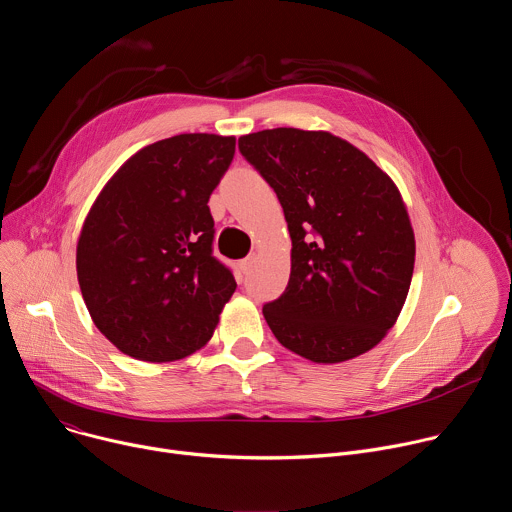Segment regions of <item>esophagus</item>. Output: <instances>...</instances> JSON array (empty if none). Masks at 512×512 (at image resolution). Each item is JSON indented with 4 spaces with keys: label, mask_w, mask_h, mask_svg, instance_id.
Segmentation results:
<instances>
[{
    "label": "esophagus",
    "mask_w": 512,
    "mask_h": 512,
    "mask_svg": "<svg viewBox=\"0 0 512 512\" xmlns=\"http://www.w3.org/2000/svg\"><path fill=\"white\" fill-rule=\"evenodd\" d=\"M253 263H255V255H249V257H245L239 265H241V271L243 273H247L251 267H253Z\"/></svg>",
    "instance_id": "esophagus-1"
}]
</instances>
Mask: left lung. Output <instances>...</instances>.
<instances>
[{"instance_id":"8db88e82","label":"left lung","mask_w":512,"mask_h":512,"mask_svg":"<svg viewBox=\"0 0 512 512\" xmlns=\"http://www.w3.org/2000/svg\"><path fill=\"white\" fill-rule=\"evenodd\" d=\"M239 152L277 194L291 237L287 287L263 306L271 332L314 362L371 350L395 324L415 263L397 186L326 131L265 129L239 137Z\"/></svg>"}]
</instances>
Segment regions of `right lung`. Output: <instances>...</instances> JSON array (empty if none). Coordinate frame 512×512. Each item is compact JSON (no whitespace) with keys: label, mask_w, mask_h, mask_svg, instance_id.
<instances>
[{"label":"right lung","mask_w":512,"mask_h":512,"mask_svg":"<svg viewBox=\"0 0 512 512\" xmlns=\"http://www.w3.org/2000/svg\"><path fill=\"white\" fill-rule=\"evenodd\" d=\"M235 137L182 133L129 158L95 200L77 273L95 326L121 352L168 362L202 348L237 289L214 257L208 198Z\"/></svg>","instance_id":"add662e5"}]
</instances>
